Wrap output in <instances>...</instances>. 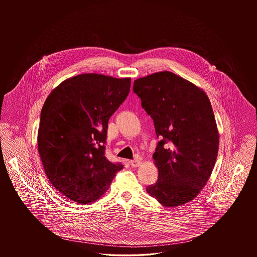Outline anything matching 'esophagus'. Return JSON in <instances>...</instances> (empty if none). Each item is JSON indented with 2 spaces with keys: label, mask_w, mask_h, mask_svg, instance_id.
Instances as JSON below:
<instances>
[{
  "label": "esophagus",
  "mask_w": 257,
  "mask_h": 257,
  "mask_svg": "<svg viewBox=\"0 0 257 257\" xmlns=\"http://www.w3.org/2000/svg\"><path fill=\"white\" fill-rule=\"evenodd\" d=\"M141 165V161L138 159L132 160L130 161V166L132 168H136V167H139Z\"/></svg>",
  "instance_id": "1"
}]
</instances>
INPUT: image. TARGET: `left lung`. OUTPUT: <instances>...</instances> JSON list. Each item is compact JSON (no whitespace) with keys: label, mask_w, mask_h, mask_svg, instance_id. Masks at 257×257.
Segmentation results:
<instances>
[{"label":"left lung","mask_w":257,"mask_h":257,"mask_svg":"<svg viewBox=\"0 0 257 257\" xmlns=\"http://www.w3.org/2000/svg\"><path fill=\"white\" fill-rule=\"evenodd\" d=\"M133 91L159 139L153 154L158 180L147 193L165 207L183 205L207 183L218 156L211 103L203 90L169 71L135 80Z\"/></svg>","instance_id":"left-lung-1"}]
</instances>
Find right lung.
Returning a JSON list of instances; mask_svg holds the SVG:
<instances>
[{"label":"right lung","instance_id":"add662e5","mask_svg":"<svg viewBox=\"0 0 257 257\" xmlns=\"http://www.w3.org/2000/svg\"><path fill=\"white\" fill-rule=\"evenodd\" d=\"M131 79L81 74L63 81L40 113L38 152L51 184L87 204L110 187L121 163L105 155L108 122L128 96Z\"/></svg>","mask_w":257,"mask_h":257}]
</instances>
